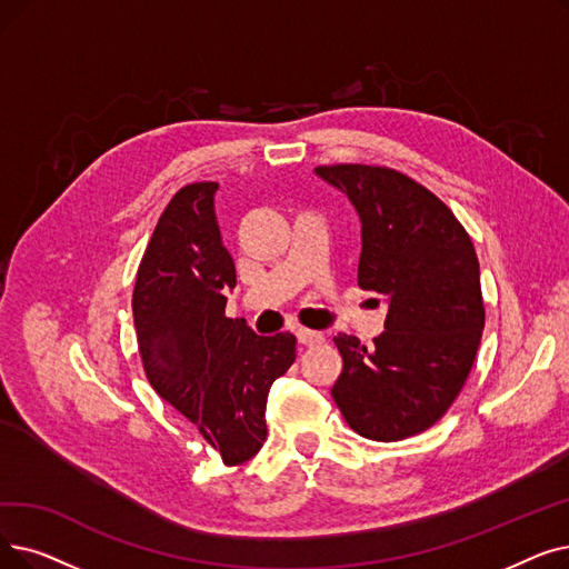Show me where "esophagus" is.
<instances>
[{
	"label": "esophagus",
	"instance_id": "esophagus-1",
	"mask_svg": "<svg viewBox=\"0 0 569 569\" xmlns=\"http://www.w3.org/2000/svg\"><path fill=\"white\" fill-rule=\"evenodd\" d=\"M323 332H316V330H307V328H298V341L302 346H316V343H323Z\"/></svg>",
	"mask_w": 569,
	"mask_h": 569
}]
</instances>
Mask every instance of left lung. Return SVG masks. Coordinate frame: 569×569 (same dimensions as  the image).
Returning a JSON list of instances; mask_svg holds the SVG:
<instances>
[{
    "instance_id": "8db88e82",
    "label": "left lung",
    "mask_w": 569,
    "mask_h": 569,
    "mask_svg": "<svg viewBox=\"0 0 569 569\" xmlns=\"http://www.w3.org/2000/svg\"><path fill=\"white\" fill-rule=\"evenodd\" d=\"M362 223L358 286L388 300L375 343L337 335L343 369L332 398L358 435L400 441L449 411L475 365L486 309L475 243L453 211L379 164H323Z\"/></svg>"
}]
</instances>
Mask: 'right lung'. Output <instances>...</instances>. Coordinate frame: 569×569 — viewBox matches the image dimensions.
<instances>
[{
	"mask_svg": "<svg viewBox=\"0 0 569 569\" xmlns=\"http://www.w3.org/2000/svg\"><path fill=\"white\" fill-rule=\"evenodd\" d=\"M216 190L200 181L171 197L139 262L132 313L153 390L232 467L262 449L267 395L295 362L298 339L260 337L226 316L237 274L216 223Z\"/></svg>",
	"mask_w": 569,
	"mask_h": 569,
	"instance_id": "add662e5",
	"label": "right lung"
}]
</instances>
